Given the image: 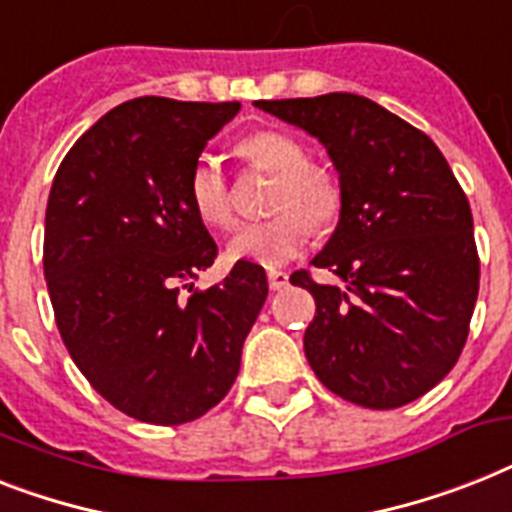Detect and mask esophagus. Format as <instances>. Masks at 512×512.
Wrapping results in <instances>:
<instances>
[{
    "label": "esophagus",
    "mask_w": 512,
    "mask_h": 512,
    "mask_svg": "<svg viewBox=\"0 0 512 512\" xmlns=\"http://www.w3.org/2000/svg\"><path fill=\"white\" fill-rule=\"evenodd\" d=\"M268 286L273 289V292H281V289H286V286H289V273H284V270H270Z\"/></svg>",
    "instance_id": "34e87169"
}]
</instances>
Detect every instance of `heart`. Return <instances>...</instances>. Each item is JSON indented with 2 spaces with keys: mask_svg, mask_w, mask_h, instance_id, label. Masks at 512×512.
<instances>
[{
  "mask_svg": "<svg viewBox=\"0 0 512 512\" xmlns=\"http://www.w3.org/2000/svg\"><path fill=\"white\" fill-rule=\"evenodd\" d=\"M236 152L257 170L273 173L270 194L273 218L249 223L226 244L231 263H255L263 268L289 263L310 239V223L326 231L342 213V186L331 170L307 162V149L294 136L281 131H257L236 144ZM189 205L205 226L228 228L234 223V202L223 170L215 160H202L191 168Z\"/></svg>",
  "mask_w": 512,
  "mask_h": 512,
  "instance_id": "b5f03b06",
  "label": "heart"
}]
</instances>
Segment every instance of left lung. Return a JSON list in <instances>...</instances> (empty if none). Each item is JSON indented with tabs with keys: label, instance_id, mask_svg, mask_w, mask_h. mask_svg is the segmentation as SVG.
Instances as JSON below:
<instances>
[{
	"label": "left lung",
	"instance_id": "8db88e82",
	"mask_svg": "<svg viewBox=\"0 0 512 512\" xmlns=\"http://www.w3.org/2000/svg\"><path fill=\"white\" fill-rule=\"evenodd\" d=\"M255 107L321 141L342 213L307 270L289 281L315 299L305 355L342 400L392 410L434 389L458 363L479 297L471 205L429 136L371 99L334 91Z\"/></svg>",
	"mask_w": 512,
	"mask_h": 512
}]
</instances>
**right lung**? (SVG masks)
<instances>
[{
    "label": "right lung",
    "instance_id": "obj_1",
    "mask_svg": "<svg viewBox=\"0 0 512 512\" xmlns=\"http://www.w3.org/2000/svg\"><path fill=\"white\" fill-rule=\"evenodd\" d=\"M239 102H123L57 168L44 223V278L78 371L136 421L178 426L236 381L268 297L265 270L236 263L223 284L191 278L218 247L189 205V176Z\"/></svg>",
    "mask_w": 512,
    "mask_h": 512
}]
</instances>
